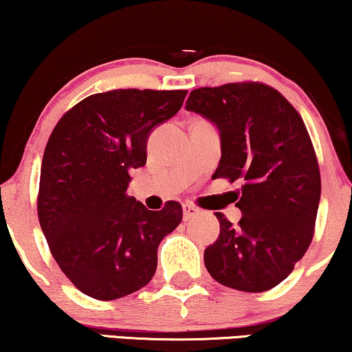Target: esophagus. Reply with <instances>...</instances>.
<instances>
[{"instance_id": "obj_1", "label": "esophagus", "mask_w": 352, "mask_h": 352, "mask_svg": "<svg viewBox=\"0 0 352 352\" xmlns=\"http://www.w3.org/2000/svg\"><path fill=\"white\" fill-rule=\"evenodd\" d=\"M182 211H184V219L186 221H189V219H192L194 218V216H197L199 214V208H197V206H194L192 204H182Z\"/></svg>"}]
</instances>
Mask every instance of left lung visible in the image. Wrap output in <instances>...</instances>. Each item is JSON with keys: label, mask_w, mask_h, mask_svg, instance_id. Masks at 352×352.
<instances>
[{"label": "left lung", "mask_w": 352, "mask_h": 352, "mask_svg": "<svg viewBox=\"0 0 352 352\" xmlns=\"http://www.w3.org/2000/svg\"><path fill=\"white\" fill-rule=\"evenodd\" d=\"M186 109L219 129L213 177L240 181L234 226L223 213L219 237L205 250L210 276L234 290L259 293L285 280L314 237L320 171L296 109L259 81L194 89Z\"/></svg>", "instance_id": "obj_1"}]
</instances>
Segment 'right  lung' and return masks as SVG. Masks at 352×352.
<instances>
[{
	"label": "right lung",
	"instance_id": "1",
	"mask_svg": "<svg viewBox=\"0 0 352 352\" xmlns=\"http://www.w3.org/2000/svg\"><path fill=\"white\" fill-rule=\"evenodd\" d=\"M187 91L113 89L91 94L52 129L41 163L38 219L60 271L85 295L118 300L141 290L157 248L182 221L166 201L151 211L128 195L146 165L147 139L182 107Z\"/></svg>",
	"mask_w": 352,
	"mask_h": 352
}]
</instances>
